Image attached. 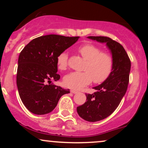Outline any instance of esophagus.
<instances>
[{
  "instance_id": "esophagus-1",
  "label": "esophagus",
  "mask_w": 148,
  "mask_h": 148,
  "mask_svg": "<svg viewBox=\"0 0 148 148\" xmlns=\"http://www.w3.org/2000/svg\"><path fill=\"white\" fill-rule=\"evenodd\" d=\"M70 92H72V93H74V94H76V93L79 92L76 91V90H71Z\"/></svg>"
}]
</instances>
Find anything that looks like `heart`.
<instances>
[{"instance_id": "heart-1", "label": "heart", "mask_w": 148, "mask_h": 148, "mask_svg": "<svg viewBox=\"0 0 148 148\" xmlns=\"http://www.w3.org/2000/svg\"><path fill=\"white\" fill-rule=\"evenodd\" d=\"M78 52L86 60L83 72H72L64 76L63 82L66 87L79 90L92 81L102 84L111 76L113 68V59L108 53L92 44H85L78 48ZM57 65L60 70L68 67V53H60L57 57Z\"/></svg>"}]
</instances>
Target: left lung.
Wrapping results in <instances>:
<instances>
[{
  "mask_svg": "<svg viewBox=\"0 0 148 148\" xmlns=\"http://www.w3.org/2000/svg\"><path fill=\"white\" fill-rule=\"evenodd\" d=\"M88 37L106 43L113 59V68L109 78L93 88L97 90L95 92L86 94L87 101L77 107V113L81 118L88 122H97L112 114L126 93L130 81L131 60L123 46L110 37Z\"/></svg>",
  "mask_w": 148,
  "mask_h": 148,
  "instance_id": "8db88e82",
  "label": "left lung"
}]
</instances>
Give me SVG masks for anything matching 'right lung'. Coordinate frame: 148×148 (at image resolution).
Returning <instances> with one entry per match:
<instances>
[{
  "instance_id": "right-lung-1",
  "label": "right lung",
  "mask_w": 148,
  "mask_h": 148,
  "mask_svg": "<svg viewBox=\"0 0 148 148\" xmlns=\"http://www.w3.org/2000/svg\"><path fill=\"white\" fill-rule=\"evenodd\" d=\"M79 37L40 36L30 41L20 53L16 85L22 102L31 113H50L61 96L69 93V90L51 84V80L56 81L60 78L57 74L58 56L74 45Z\"/></svg>"
}]
</instances>
